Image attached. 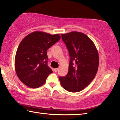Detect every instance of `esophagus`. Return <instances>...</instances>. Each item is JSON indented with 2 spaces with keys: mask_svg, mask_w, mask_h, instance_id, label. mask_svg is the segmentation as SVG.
<instances>
[{
  "mask_svg": "<svg viewBox=\"0 0 120 120\" xmlns=\"http://www.w3.org/2000/svg\"><path fill=\"white\" fill-rule=\"evenodd\" d=\"M58 69H59L58 68H55V69H54V71L55 72H56L58 71Z\"/></svg>",
  "mask_w": 120,
  "mask_h": 120,
  "instance_id": "34e87169",
  "label": "esophagus"
}]
</instances>
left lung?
Wrapping results in <instances>:
<instances>
[{"instance_id":"obj_1","label":"left lung","mask_w":120,"mask_h":120,"mask_svg":"<svg viewBox=\"0 0 120 120\" xmlns=\"http://www.w3.org/2000/svg\"><path fill=\"white\" fill-rule=\"evenodd\" d=\"M61 36L70 59L68 74L59 79L66 90L80 92L96 76L99 64L98 51L92 41L81 32L62 34Z\"/></svg>"}]
</instances>
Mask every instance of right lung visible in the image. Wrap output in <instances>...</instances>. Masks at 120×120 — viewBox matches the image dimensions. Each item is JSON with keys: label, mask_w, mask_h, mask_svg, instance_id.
<instances>
[{"label": "right lung", "mask_w": 120, "mask_h": 120, "mask_svg": "<svg viewBox=\"0 0 120 120\" xmlns=\"http://www.w3.org/2000/svg\"><path fill=\"white\" fill-rule=\"evenodd\" d=\"M59 34L32 32L25 36L16 51L15 68L19 80L30 88H38L45 83L53 71L48 66L47 51L60 40Z\"/></svg>", "instance_id": "obj_1"}]
</instances>
